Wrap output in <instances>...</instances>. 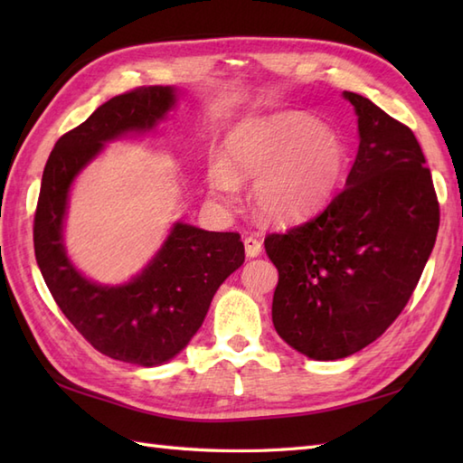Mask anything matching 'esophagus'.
Returning a JSON list of instances; mask_svg holds the SVG:
<instances>
[{"label":"esophagus","instance_id":"34e87169","mask_svg":"<svg viewBox=\"0 0 463 463\" xmlns=\"http://www.w3.org/2000/svg\"><path fill=\"white\" fill-rule=\"evenodd\" d=\"M244 250H247L249 259L259 257V254L262 252V242L259 239H254V237H247V239H244Z\"/></svg>","mask_w":463,"mask_h":463}]
</instances>
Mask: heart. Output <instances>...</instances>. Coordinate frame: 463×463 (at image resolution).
I'll use <instances>...</instances> for the list:
<instances>
[{
  "instance_id": "1",
  "label": "heart",
  "mask_w": 463,
  "mask_h": 463,
  "mask_svg": "<svg viewBox=\"0 0 463 463\" xmlns=\"http://www.w3.org/2000/svg\"><path fill=\"white\" fill-rule=\"evenodd\" d=\"M342 137L314 117L277 113L250 117L226 135L224 159L206 169L214 201L234 204L241 181L254 179L252 201L262 219L297 222L326 204L346 176Z\"/></svg>"
}]
</instances>
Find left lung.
I'll return each mask as SVG.
<instances>
[{
	"instance_id": "8db88e82",
	"label": "left lung",
	"mask_w": 463,
	"mask_h": 463,
	"mask_svg": "<svg viewBox=\"0 0 463 463\" xmlns=\"http://www.w3.org/2000/svg\"><path fill=\"white\" fill-rule=\"evenodd\" d=\"M358 155L346 186L312 221L264 239L279 269L272 324L312 360H340L404 310L434 249L439 204L406 125L358 93Z\"/></svg>"
}]
</instances>
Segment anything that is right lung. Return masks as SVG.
Here are the masks:
<instances>
[{
  "instance_id": "add662e5",
  "label": "right lung",
  "mask_w": 463,
  "mask_h": 463,
  "mask_svg": "<svg viewBox=\"0 0 463 463\" xmlns=\"http://www.w3.org/2000/svg\"><path fill=\"white\" fill-rule=\"evenodd\" d=\"M175 87H139L97 107L53 146L39 191L33 247L39 270L67 320L113 360L153 368L173 360L201 328L221 284L244 262L237 232L176 221L146 267L123 284L93 282L67 257L63 226L77 176L103 146L149 133L176 105Z\"/></svg>"
}]
</instances>
